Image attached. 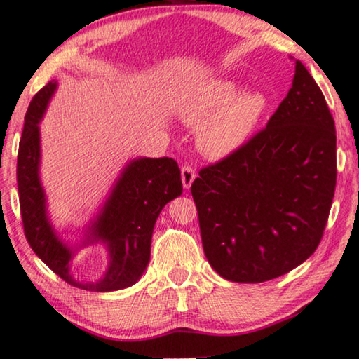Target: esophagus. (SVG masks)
Wrapping results in <instances>:
<instances>
[{
    "instance_id": "34e87169",
    "label": "esophagus",
    "mask_w": 359,
    "mask_h": 359,
    "mask_svg": "<svg viewBox=\"0 0 359 359\" xmlns=\"http://www.w3.org/2000/svg\"><path fill=\"white\" fill-rule=\"evenodd\" d=\"M194 180H196L194 168H192L189 163H184L183 167H181V181H183V188L189 189L192 181H194Z\"/></svg>"
}]
</instances>
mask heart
<instances>
[{
    "instance_id": "heart-1",
    "label": "heart",
    "mask_w": 359,
    "mask_h": 359,
    "mask_svg": "<svg viewBox=\"0 0 359 359\" xmlns=\"http://www.w3.org/2000/svg\"><path fill=\"white\" fill-rule=\"evenodd\" d=\"M267 108L261 92L240 93L231 81H215L202 87L184 108L189 123H202L212 114L199 133L202 152L210 157H225L248 141Z\"/></svg>"
}]
</instances>
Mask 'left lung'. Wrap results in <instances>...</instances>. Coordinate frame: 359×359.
I'll use <instances>...</instances> for the list:
<instances>
[{
    "label": "left lung",
    "mask_w": 359,
    "mask_h": 359,
    "mask_svg": "<svg viewBox=\"0 0 359 359\" xmlns=\"http://www.w3.org/2000/svg\"><path fill=\"white\" fill-rule=\"evenodd\" d=\"M267 126L191 184L202 248L223 278L261 283L303 264L324 236L337 184V134L324 93L294 60Z\"/></svg>",
    "instance_id": "obj_1"
}]
</instances>
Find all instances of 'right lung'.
<instances>
[{"label":"right lung","mask_w":359,"mask_h":359,"mask_svg":"<svg viewBox=\"0 0 359 359\" xmlns=\"http://www.w3.org/2000/svg\"><path fill=\"white\" fill-rule=\"evenodd\" d=\"M56 89L51 81L35 93L24 118L18 154V191L24 235L34 252L66 283L87 292H115L136 283L150 261L155 220L167 202L183 192L176 160L139 158L128 165L113 189L89 241L103 240L110 249V267L95 283L76 282L69 275L71 251L51 230L39 181V121Z\"/></svg>","instance_id":"obj_1"}]
</instances>
